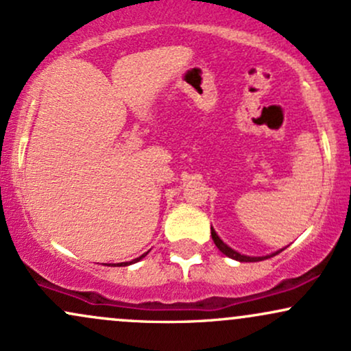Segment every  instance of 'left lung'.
Instances as JSON below:
<instances>
[{
    "instance_id": "left-lung-1",
    "label": "left lung",
    "mask_w": 351,
    "mask_h": 351,
    "mask_svg": "<svg viewBox=\"0 0 351 351\" xmlns=\"http://www.w3.org/2000/svg\"><path fill=\"white\" fill-rule=\"evenodd\" d=\"M211 237H213V241H215L216 247L219 249V251L223 252L224 256L231 257V259H234V261H239V263H259V261L269 259V257L276 256V254H279V252H282V251H284V249H285V247H284V249H280V251H276V252H272V254H267V256L254 257V256H245V254H241V252L234 251V249H232V247H229V245H228L226 243H224V241L221 239L219 236H217V232L215 231V229H213V226H211Z\"/></svg>"
}]
</instances>
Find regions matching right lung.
<instances>
[{"label": "right lung", "mask_w": 351, "mask_h": 351, "mask_svg": "<svg viewBox=\"0 0 351 351\" xmlns=\"http://www.w3.org/2000/svg\"><path fill=\"white\" fill-rule=\"evenodd\" d=\"M150 252V251H147L145 254H142V256L140 257H136V259H134V261H130V263H119V264H108L110 265V267H125V265H130V264H135V263H138V261H142L145 256H147V254Z\"/></svg>", "instance_id": "add662e5"}]
</instances>
